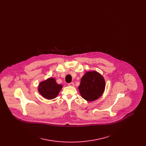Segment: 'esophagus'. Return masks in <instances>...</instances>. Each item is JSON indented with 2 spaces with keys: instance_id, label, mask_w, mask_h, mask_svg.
I'll return each mask as SVG.
<instances>
[{
  "instance_id": "34e87169",
  "label": "esophagus",
  "mask_w": 146,
  "mask_h": 146,
  "mask_svg": "<svg viewBox=\"0 0 146 146\" xmlns=\"http://www.w3.org/2000/svg\"><path fill=\"white\" fill-rule=\"evenodd\" d=\"M68 85L70 86H74V84L73 83H70L68 84Z\"/></svg>"
}]
</instances>
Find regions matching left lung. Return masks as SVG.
<instances>
[{
    "label": "left lung",
    "mask_w": 146,
    "mask_h": 146,
    "mask_svg": "<svg viewBox=\"0 0 146 146\" xmlns=\"http://www.w3.org/2000/svg\"><path fill=\"white\" fill-rule=\"evenodd\" d=\"M106 82L103 76L96 71L87 72L81 79L78 87L82 97L88 101H94L104 92Z\"/></svg>",
    "instance_id": "8db88e82"
}]
</instances>
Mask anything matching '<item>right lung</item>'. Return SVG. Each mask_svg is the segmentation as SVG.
Segmentation results:
<instances>
[{"instance_id":"right-lung-1","label":"right lung","mask_w":146,"mask_h":146,"mask_svg":"<svg viewBox=\"0 0 146 146\" xmlns=\"http://www.w3.org/2000/svg\"><path fill=\"white\" fill-rule=\"evenodd\" d=\"M62 88V85L57 83L55 78H49L39 83L38 91L45 98L52 100L57 96Z\"/></svg>"}]
</instances>
